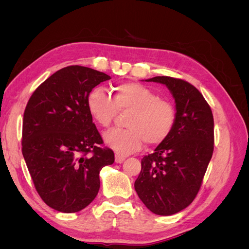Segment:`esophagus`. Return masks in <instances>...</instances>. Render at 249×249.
<instances>
[{
	"label": "esophagus",
	"mask_w": 249,
	"mask_h": 249,
	"mask_svg": "<svg viewBox=\"0 0 249 249\" xmlns=\"http://www.w3.org/2000/svg\"><path fill=\"white\" fill-rule=\"evenodd\" d=\"M125 160V157L120 156V155H115V162L116 163H123Z\"/></svg>",
	"instance_id": "1"
}]
</instances>
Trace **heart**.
Returning <instances> with one entry per match:
<instances>
[{
  "label": "heart",
  "mask_w": 249,
  "mask_h": 249,
  "mask_svg": "<svg viewBox=\"0 0 249 249\" xmlns=\"http://www.w3.org/2000/svg\"><path fill=\"white\" fill-rule=\"evenodd\" d=\"M87 107L94 122L103 127L112 124L117 111L129 112L127 129H112L103 136L106 145L122 156L138 152L144 142L161 144L169 137L177 119L172 103L160 99L153 89L139 83L116 86L111 96L95 89L88 96Z\"/></svg>",
  "instance_id": "1"
}]
</instances>
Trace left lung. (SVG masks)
Wrapping results in <instances>:
<instances>
[{
	"label": "left lung",
	"instance_id": "1",
	"mask_svg": "<svg viewBox=\"0 0 249 249\" xmlns=\"http://www.w3.org/2000/svg\"><path fill=\"white\" fill-rule=\"evenodd\" d=\"M146 82L168 88L176 103V124L169 137L141 160L135 190L153 213L169 216L196 196L214 149V119L202 94L190 83L171 77Z\"/></svg>",
	"mask_w": 249,
	"mask_h": 249
}]
</instances>
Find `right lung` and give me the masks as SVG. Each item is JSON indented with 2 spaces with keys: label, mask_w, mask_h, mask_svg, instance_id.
Listing matches in <instances>:
<instances>
[{
  "label": "right lung",
  "mask_w": 249,
  "mask_h": 249,
  "mask_svg": "<svg viewBox=\"0 0 249 249\" xmlns=\"http://www.w3.org/2000/svg\"><path fill=\"white\" fill-rule=\"evenodd\" d=\"M108 74L72 65L53 73L30 97L22 123V156L41 199L62 213L86 208L100 190V171L114 163L102 148L87 100Z\"/></svg>",
  "instance_id": "add662e5"
}]
</instances>
